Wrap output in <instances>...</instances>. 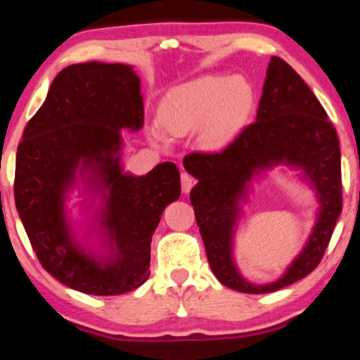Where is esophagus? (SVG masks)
I'll return each mask as SVG.
<instances>
[{
    "mask_svg": "<svg viewBox=\"0 0 360 360\" xmlns=\"http://www.w3.org/2000/svg\"><path fill=\"white\" fill-rule=\"evenodd\" d=\"M180 180H181V190H184V193H188V191L193 188L195 184H196V180L193 179V176H191L190 174H186V172L181 174Z\"/></svg>",
    "mask_w": 360,
    "mask_h": 360,
    "instance_id": "34e87169",
    "label": "esophagus"
}]
</instances>
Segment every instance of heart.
<instances>
[{"mask_svg": "<svg viewBox=\"0 0 360 360\" xmlns=\"http://www.w3.org/2000/svg\"><path fill=\"white\" fill-rule=\"evenodd\" d=\"M250 100L252 90L243 77H198L167 93L159 121L167 134L175 137L200 129V144L214 149L234 134ZM155 137L160 136L155 132Z\"/></svg>", "mask_w": 360, "mask_h": 360, "instance_id": "obj_1", "label": "heart"}]
</instances>
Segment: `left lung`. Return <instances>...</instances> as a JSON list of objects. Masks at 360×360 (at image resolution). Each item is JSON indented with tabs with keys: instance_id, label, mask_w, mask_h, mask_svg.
<instances>
[{
	"instance_id": "8db88e82",
	"label": "left lung",
	"mask_w": 360,
	"mask_h": 360,
	"mask_svg": "<svg viewBox=\"0 0 360 360\" xmlns=\"http://www.w3.org/2000/svg\"><path fill=\"white\" fill-rule=\"evenodd\" d=\"M280 163L304 172L317 191L320 210L307 244L283 277L272 284L255 285L233 264V231L250 181ZM184 167L198 180L190 201L206 257L221 283L243 293H270L318 267L342 210L341 150L321 103L287 62L270 58L252 124L221 152L188 154Z\"/></svg>"
}]
</instances>
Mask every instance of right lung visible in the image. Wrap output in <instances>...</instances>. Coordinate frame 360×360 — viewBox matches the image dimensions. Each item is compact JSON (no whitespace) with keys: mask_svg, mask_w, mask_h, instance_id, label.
I'll list each match as a JSON object with an SVG mask.
<instances>
[{"mask_svg":"<svg viewBox=\"0 0 360 360\" xmlns=\"http://www.w3.org/2000/svg\"><path fill=\"white\" fill-rule=\"evenodd\" d=\"M144 126L141 80L124 63L85 62L53 78L18 146L14 200L39 262L67 287L121 295L149 277L152 234L180 196V172L164 162L149 174L121 164V129ZM80 179L90 203L102 201L87 233L103 253L79 244L66 216L68 191Z\"/></svg>","mask_w":360,"mask_h":360,"instance_id":"1","label":"right lung"}]
</instances>
